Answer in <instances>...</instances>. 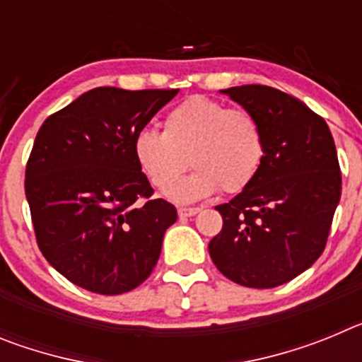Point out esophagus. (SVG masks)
Instances as JSON below:
<instances>
[{"label":"esophagus","mask_w":362,"mask_h":362,"mask_svg":"<svg viewBox=\"0 0 362 362\" xmlns=\"http://www.w3.org/2000/svg\"><path fill=\"white\" fill-rule=\"evenodd\" d=\"M199 210L201 209H197V206H196V209H179L177 214L181 217H192V216H196V214L199 212Z\"/></svg>","instance_id":"esophagus-1"}]
</instances>
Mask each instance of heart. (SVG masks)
Listing matches in <instances>:
<instances>
[{"mask_svg":"<svg viewBox=\"0 0 362 362\" xmlns=\"http://www.w3.org/2000/svg\"><path fill=\"white\" fill-rule=\"evenodd\" d=\"M134 156L161 192L170 190L190 162L197 172L168 194L179 203H190L219 188L225 194L245 190L263 163L264 137L248 112L194 95L166 114L163 132L146 129L137 134Z\"/></svg>","mask_w":362,"mask_h":362,"instance_id":"obj_1","label":"heart"}]
</instances>
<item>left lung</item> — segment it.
Instances as JSON below:
<instances>
[{"mask_svg":"<svg viewBox=\"0 0 362 362\" xmlns=\"http://www.w3.org/2000/svg\"><path fill=\"white\" fill-rule=\"evenodd\" d=\"M221 94L257 119L264 158L254 181L216 206L223 228L210 241V257L233 283L274 288L325 250L341 199L337 150L326 121L293 95L264 85Z\"/></svg>","mask_w":362,"mask_h":362,"instance_id":"1","label":"left lung"}]
</instances>
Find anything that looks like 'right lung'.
<instances>
[{
    "label": "right lung",
    "instance_id": "add662e5",
    "mask_svg": "<svg viewBox=\"0 0 362 362\" xmlns=\"http://www.w3.org/2000/svg\"><path fill=\"white\" fill-rule=\"evenodd\" d=\"M177 92L99 86L41 124L25 194L41 254L70 283L117 296L152 274L177 212L152 199L134 139Z\"/></svg>",
    "mask_w": 362,
    "mask_h": 362
}]
</instances>
